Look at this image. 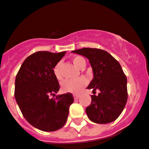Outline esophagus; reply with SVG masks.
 Masks as SVG:
<instances>
[{"label":"esophagus","mask_w":149,"mask_h":149,"mask_svg":"<svg viewBox=\"0 0 149 149\" xmlns=\"http://www.w3.org/2000/svg\"><path fill=\"white\" fill-rule=\"evenodd\" d=\"M79 96H80L79 94H73V96H74V98L75 100L78 99V98H79Z\"/></svg>","instance_id":"obj_1"}]
</instances>
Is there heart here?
I'll list each match as a JSON object with an SVG mask.
<instances>
[{
    "label": "heart",
    "instance_id": "1",
    "mask_svg": "<svg viewBox=\"0 0 149 149\" xmlns=\"http://www.w3.org/2000/svg\"><path fill=\"white\" fill-rule=\"evenodd\" d=\"M73 64L78 69L82 70L86 66V61L82 56H75L72 58ZM60 66L61 63H57L56 65L53 68V74L58 79H61L62 76L60 72ZM87 79L84 77H80L75 80H65L62 83V89L63 91L68 93H78L82 90V88L87 84Z\"/></svg>",
    "mask_w": 149,
    "mask_h": 149
}]
</instances>
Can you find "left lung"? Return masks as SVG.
Wrapping results in <instances>:
<instances>
[{
    "instance_id": "8db88e82",
    "label": "left lung",
    "mask_w": 149,
    "mask_h": 149,
    "mask_svg": "<svg viewBox=\"0 0 149 149\" xmlns=\"http://www.w3.org/2000/svg\"><path fill=\"white\" fill-rule=\"evenodd\" d=\"M72 53L88 58L93 78L87 88H93V93L96 90L100 91L98 96H91V103L86 108L88 118L98 124L113 122L124 110L128 96L127 77L120 64L110 53L99 48H83Z\"/></svg>"
}]
</instances>
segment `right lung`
<instances>
[{
    "label": "right lung",
    "instance_id": "1",
    "mask_svg": "<svg viewBox=\"0 0 149 149\" xmlns=\"http://www.w3.org/2000/svg\"><path fill=\"white\" fill-rule=\"evenodd\" d=\"M65 53L35 52L25 59L17 74V103L26 121L41 131L53 132L63 127L74 102L71 93L50 98L60 89L53 68Z\"/></svg>",
    "mask_w": 149,
    "mask_h": 149
}]
</instances>
